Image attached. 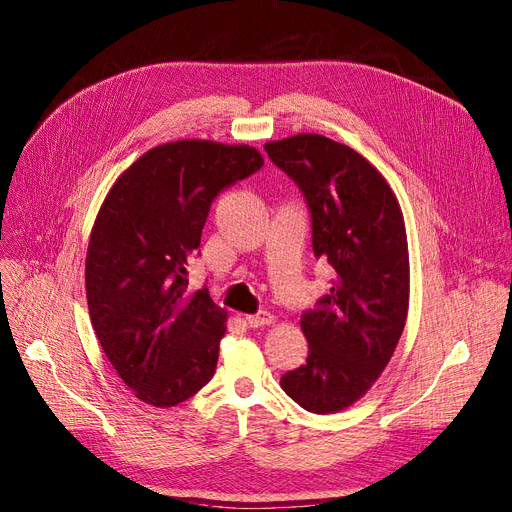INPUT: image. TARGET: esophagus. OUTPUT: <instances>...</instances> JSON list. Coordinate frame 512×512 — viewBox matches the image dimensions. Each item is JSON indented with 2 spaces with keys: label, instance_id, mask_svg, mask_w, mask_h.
<instances>
[{
  "label": "esophagus",
  "instance_id": "34e87169",
  "mask_svg": "<svg viewBox=\"0 0 512 512\" xmlns=\"http://www.w3.org/2000/svg\"><path fill=\"white\" fill-rule=\"evenodd\" d=\"M247 321H249L251 328H263V326H270L272 324L274 315L270 311H257L255 315H249Z\"/></svg>",
  "mask_w": 512,
  "mask_h": 512
}]
</instances>
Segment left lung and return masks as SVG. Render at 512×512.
<instances>
[{
  "instance_id": "left-lung-1",
  "label": "left lung",
  "mask_w": 512,
  "mask_h": 512,
  "mask_svg": "<svg viewBox=\"0 0 512 512\" xmlns=\"http://www.w3.org/2000/svg\"><path fill=\"white\" fill-rule=\"evenodd\" d=\"M265 151L299 186L313 255L332 267L330 294L301 315L309 357L280 384L305 411L336 413L380 378L405 330V224L384 176L351 147L297 134L267 143Z\"/></svg>"
}]
</instances>
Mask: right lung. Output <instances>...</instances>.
<instances>
[{
	"mask_svg": "<svg viewBox=\"0 0 512 512\" xmlns=\"http://www.w3.org/2000/svg\"><path fill=\"white\" fill-rule=\"evenodd\" d=\"M263 166L257 149L176 141L139 157L116 180L87 251L91 324L134 396L174 407L218 363L226 311L209 290H188L213 199Z\"/></svg>",
	"mask_w": 512,
	"mask_h": 512,
	"instance_id": "right-lung-1",
	"label": "right lung"
}]
</instances>
